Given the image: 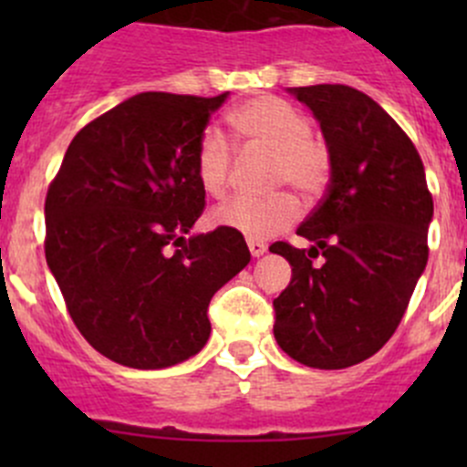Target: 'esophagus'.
<instances>
[{"instance_id":"obj_1","label":"esophagus","mask_w":467,"mask_h":467,"mask_svg":"<svg viewBox=\"0 0 467 467\" xmlns=\"http://www.w3.org/2000/svg\"><path fill=\"white\" fill-rule=\"evenodd\" d=\"M248 251H251L253 257H262L266 253V244L260 242V239H248Z\"/></svg>"}]
</instances>
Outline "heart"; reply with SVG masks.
<instances>
[{
  "label": "heart",
  "mask_w": 467,
  "mask_h": 467,
  "mask_svg": "<svg viewBox=\"0 0 467 467\" xmlns=\"http://www.w3.org/2000/svg\"><path fill=\"white\" fill-rule=\"evenodd\" d=\"M230 130L251 149L271 150L273 182H289L307 199H317L332 178V150L327 142L312 133V121L294 103L280 97H255L225 115ZM196 178L210 196H223L233 169V146L216 129H207L196 146ZM298 199L294 194L266 199H233L212 212V221L221 228L242 233L248 239H268L300 219Z\"/></svg>",
  "instance_id": "obj_1"
}]
</instances>
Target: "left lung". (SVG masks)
I'll list each match as a JSON object with an SVG mask.
<instances>
[{
  "mask_svg": "<svg viewBox=\"0 0 467 467\" xmlns=\"http://www.w3.org/2000/svg\"><path fill=\"white\" fill-rule=\"evenodd\" d=\"M321 121L332 178L300 223L309 251L275 242L291 285L273 300L275 341L291 359L337 370L393 337L425 271L434 199L409 135L368 94L341 83L294 88ZM323 254V265L314 256Z\"/></svg>",
  "mask_w": 467,
  "mask_h": 467,
  "instance_id": "left-lung-1",
  "label": "left lung"
}]
</instances>
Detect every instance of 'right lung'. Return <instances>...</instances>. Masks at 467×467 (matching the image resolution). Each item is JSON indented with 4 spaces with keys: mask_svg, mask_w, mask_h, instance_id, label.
Masks as SVG:
<instances>
[{
    "mask_svg": "<svg viewBox=\"0 0 467 467\" xmlns=\"http://www.w3.org/2000/svg\"><path fill=\"white\" fill-rule=\"evenodd\" d=\"M142 92L74 135L45 199V255L97 352L167 368L205 346L207 307L248 262L242 233L185 239L205 210L196 146L225 101Z\"/></svg>",
    "mask_w": 467,
    "mask_h": 467,
    "instance_id": "obj_1",
    "label": "right lung"
}]
</instances>
